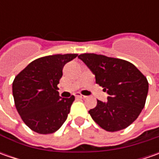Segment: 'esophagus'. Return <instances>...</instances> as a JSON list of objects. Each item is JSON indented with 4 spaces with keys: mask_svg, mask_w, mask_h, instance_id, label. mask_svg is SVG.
<instances>
[{
    "mask_svg": "<svg viewBox=\"0 0 159 159\" xmlns=\"http://www.w3.org/2000/svg\"><path fill=\"white\" fill-rule=\"evenodd\" d=\"M76 97L81 98V99H85V98H87V96H86V95H81V94H80V93H77Z\"/></svg>",
    "mask_w": 159,
    "mask_h": 159,
    "instance_id": "obj_1",
    "label": "esophagus"
}]
</instances>
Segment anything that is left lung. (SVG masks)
Segmentation results:
<instances>
[{
	"mask_svg": "<svg viewBox=\"0 0 159 159\" xmlns=\"http://www.w3.org/2000/svg\"><path fill=\"white\" fill-rule=\"evenodd\" d=\"M78 57L95 74V82L106 91V102L97 100L89 112L96 124L108 132L126 128L137 119L149 90L146 77L123 59L85 53Z\"/></svg>",
	"mask_w": 159,
	"mask_h": 159,
	"instance_id": "1",
	"label": "left lung"
}]
</instances>
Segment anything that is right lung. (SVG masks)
Here are the masks:
<instances>
[{
  "instance_id": "add662e5",
  "label": "right lung",
  "mask_w": 159,
  "mask_h": 159,
  "mask_svg": "<svg viewBox=\"0 0 159 159\" xmlns=\"http://www.w3.org/2000/svg\"><path fill=\"white\" fill-rule=\"evenodd\" d=\"M77 56L58 54L35 59L16 76L12 84L16 108L33 131L40 134H52L67 119L75 97L61 99L57 85L64 64Z\"/></svg>"
}]
</instances>
